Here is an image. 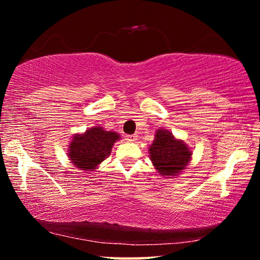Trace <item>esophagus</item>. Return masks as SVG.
<instances>
[{"label":"esophagus","instance_id":"obj_1","mask_svg":"<svg viewBox=\"0 0 260 260\" xmlns=\"http://www.w3.org/2000/svg\"><path fill=\"white\" fill-rule=\"evenodd\" d=\"M138 139V135L136 134H132V135H126V140L129 141V142H134Z\"/></svg>","mask_w":260,"mask_h":260}]
</instances>
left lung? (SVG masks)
<instances>
[{"mask_svg": "<svg viewBox=\"0 0 260 260\" xmlns=\"http://www.w3.org/2000/svg\"><path fill=\"white\" fill-rule=\"evenodd\" d=\"M149 153L158 173L165 177H177L188 166L192 152L182 140L175 139L171 132L158 129Z\"/></svg>", "mask_w": 260, "mask_h": 260, "instance_id": "8db88e82", "label": "left lung"}]
</instances>
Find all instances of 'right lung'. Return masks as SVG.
Instances as JSON below:
<instances>
[{
	"label": "right lung",
	"mask_w": 260,
	"mask_h": 260,
	"mask_svg": "<svg viewBox=\"0 0 260 260\" xmlns=\"http://www.w3.org/2000/svg\"><path fill=\"white\" fill-rule=\"evenodd\" d=\"M120 139L119 134L91 127L83 134H76L69 144L68 156L72 164L82 171H94L111 153L112 146Z\"/></svg>",
	"instance_id": "1"
}]
</instances>
